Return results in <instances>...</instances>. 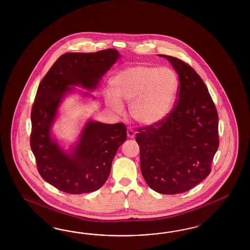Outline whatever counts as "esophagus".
I'll use <instances>...</instances> for the list:
<instances>
[{"mask_svg": "<svg viewBox=\"0 0 250 250\" xmlns=\"http://www.w3.org/2000/svg\"><path fill=\"white\" fill-rule=\"evenodd\" d=\"M135 136H136V133H135V131L133 129H127V136H128L129 138H134Z\"/></svg>", "mask_w": 250, "mask_h": 250, "instance_id": "1", "label": "esophagus"}]
</instances>
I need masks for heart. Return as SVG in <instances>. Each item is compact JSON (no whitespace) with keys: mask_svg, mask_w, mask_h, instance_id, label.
I'll list each match as a JSON object with an SVG mask.
<instances>
[{"mask_svg":"<svg viewBox=\"0 0 250 250\" xmlns=\"http://www.w3.org/2000/svg\"><path fill=\"white\" fill-rule=\"evenodd\" d=\"M178 88V77L170 68L129 67L114 77L115 98L109 95L107 103L115 112L121 111L122 103L129 104L131 117L138 124L150 125L163 120L169 113Z\"/></svg>","mask_w":250,"mask_h":250,"instance_id":"heart-1","label":"heart"}]
</instances>
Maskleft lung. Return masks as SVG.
<instances>
[{"mask_svg": "<svg viewBox=\"0 0 250 250\" xmlns=\"http://www.w3.org/2000/svg\"><path fill=\"white\" fill-rule=\"evenodd\" d=\"M167 58L179 75L175 105L161 121L136 128L140 169L152 189L178 194L210 174L219 146L218 113L204 81L182 60Z\"/></svg>", "mask_w": 250, "mask_h": 250, "instance_id": "1", "label": "left lung"}]
</instances>
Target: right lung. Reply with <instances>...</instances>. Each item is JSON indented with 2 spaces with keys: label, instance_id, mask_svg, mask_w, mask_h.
I'll return each instance as SVG.
<instances>
[{
  "label": "right lung",
  "instance_id": "1",
  "mask_svg": "<svg viewBox=\"0 0 250 250\" xmlns=\"http://www.w3.org/2000/svg\"><path fill=\"white\" fill-rule=\"evenodd\" d=\"M119 57L114 48L63 54L39 83L31 111V149L40 176L63 192L81 194L100 189L110 174L118 147L126 140L123 123H87L79 143L69 154L50 136L61 100L73 90L69 86L94 89Z\"/></svg>",
  "mask_w": 250,
  "mask_h": 250
}]
</instances>
